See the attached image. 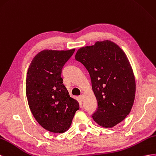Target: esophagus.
Masks as SVG:
<instances>
[{"mask_svg": "<svg viewBox=\"0 0 156 156\" xmlns=\"http://www.w3.org/2000/svg\"><path fill=\"white\" fill-rule=\"evenodd\" d=\"M78 99H79V100L80 101H83V95H80V96L78 97Z\"/></svg>", "mask_w": 156, "mask_h": 156, "instance_id": "1", "label": "esophagus"}]
</instances>
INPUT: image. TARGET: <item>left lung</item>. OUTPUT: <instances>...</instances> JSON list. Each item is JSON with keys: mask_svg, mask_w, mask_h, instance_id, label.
I'll return each instance as SVG.
<instances>
[{"mask_svg": "<svg viewBox=\"0 0 156 156\" xmlns=\"http://www.w3.org/2000/svg\"><path fill=\"white\" fill-rule=\"evenodd\" d=\"M75 59L90 75L98 103L93 120L105 128L122 122L131 112L136 91L134 73L125 52L106 40L78 49Z\"/></svg>", "mask_w": 156, "mask_h": 156, "instance_id": "left-lung-1", "label": "left lung"}]
</instances>
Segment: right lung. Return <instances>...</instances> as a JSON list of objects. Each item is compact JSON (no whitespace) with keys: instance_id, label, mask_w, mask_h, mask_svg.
<instances>
[{"instance_id":"right-lung-1","label":"right lung","mask_w":156,"mask_h":156,"mask_svg":"<svg viewBox=\"0 0 156 156\" xmlns=\"http://www.w3.org/2000/svg\"><path fill=\"white\" fill-rule=\"evenodd\" d=\"M74 51L42 50L35 55L27 70L26 95L30 110L40 125L52 133L67 131L80 108L61 76L62 69Z\"/></svg>"}]
</instances>
